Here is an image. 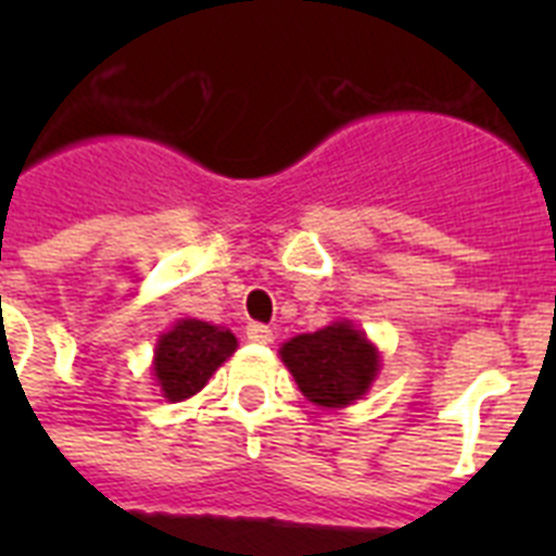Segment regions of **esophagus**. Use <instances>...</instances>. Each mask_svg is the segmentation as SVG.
Masks as SVG:
<instances>
[{
    "instance_id": "obj_1",
    "label": "esophagus",
    "mask_w": 556,
    "mask_h": 556,
    "mask_svg": "<svg viewBox=\"0 0 556 556\" xmlns=\"http://www.w3.org/2000/svg\"><path fill=\"white\" fill-rule=\"evenodd\" d=\"M248 339L250 342H258V345H269L273 342V328L264 326V323H250Z\"/></svg>"
}]
</instances>
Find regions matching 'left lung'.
I'll use <instances>...</instances> for the list:
<instances>
[{
    "instance_id": "left-lung-1",
    "label": "left lung",
    "mask_w": 556,
    "mask_h": 556,
    "mask_svg": "<svg viewBox=\"0 0 556 556\" xmlns=\"http://www.w3.org/2000/svg\"><path fill=\"white\" fill-rule=\"evenodd\" d=\"M281 358L303 395L320 406L353 404L365 395L378 370L376 348L348 323L289 339Z\"/></svg>"
}]
</instances>
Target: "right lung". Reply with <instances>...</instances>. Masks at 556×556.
Returning <instances> with one entry per match:
<instances>
[{"mask_svg": "<svg viewBox=\"0 0 556 556\" xmlns=\"http://www.w3.org/2000/svg\"><path fill=\"white\" fill-rule=\"evenodd\" d=\"M236 351V337L228 328L203 320H180L155 348V378L164 397L184 401L205 387L214 370Z\"/></svg>", "mask_w": 556, "mask_h": 556, "instance_id": "obj_1", "label": "right lung"}]
</instances>
